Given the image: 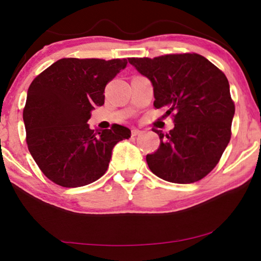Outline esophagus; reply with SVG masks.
I'll list each match as a JSON object with an SVG mask.
<instances>
[{"mask_svg": "<svg viewBox=\"0 0 261 261\" xmlns=\"http://www.w3.org/2000/svg\"><path fill=\"white\" fill-rule=\"evenodd\" d=\"M141 133L142 132L139 129H132V137H137V135H140Z\"/></svg>", "mask_w": 261, "mask_h": 261, "instance_id": "1", "label": "esophagus"}]
</instances>
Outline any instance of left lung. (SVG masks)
<instances>
[{
  "label": "left lung",
  "mask_w": 261,
  "mask_h": 261,
  "mask_svg": "<svg viewBox=\"0 0 261 261\" xmlns=\"http://www.w3.org/2000/svg\"><path fill=\"white\" fill-rule=\"evenodd\" d=\"M147 77L154 91V108L172 114L169 134L153 129L160 146L146 155L149 170L164 180L195 183L220 162L229 144L235 106L222 71L197 53L128 58Z\"/></svg>",
  "instance_id": "1"
}]
</instances>
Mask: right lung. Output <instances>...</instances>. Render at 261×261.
<instances>
[{"label": "right lung", "instance_id": "1", "mask_svg": "<svg viewBox=\"0 0 261 261\" xmlns=\"http://www.w3.org/2000/svg\"><path fill=\"white\" fill-rule=\"evenodd\" d=\"M127 59L63 58L34 78L23 109L26 141L42 173L64 188L84 187L108 170L117 142L130 138L127 127L90 129L95 107L105 105L106 85Z\"/></svg>", "mask_w": 261, "mask_h": 261}]
</instances>
